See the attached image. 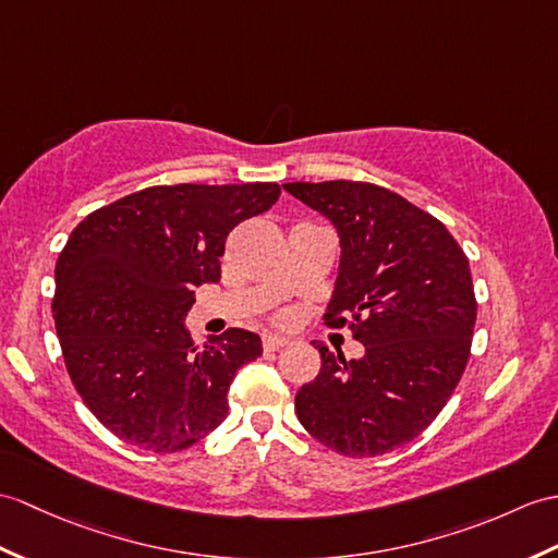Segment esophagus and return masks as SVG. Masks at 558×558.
Returning <instances> with one entry per match:
<instances>
[{"label":"esophagus","instance_id":"esophagus-1","mask_svg":"<svg viewBox=\"0 0 558 558\" xmlns=\"http://www.w3.org/2000/svg\"><path fill=\"white\" fill-rule=\"evenodd\" d=\"M284 344H290L288 338H280V335H264V349L266 352H278Z\"/></svg>","mask_w":558,"mask_h":558}]
</instances>
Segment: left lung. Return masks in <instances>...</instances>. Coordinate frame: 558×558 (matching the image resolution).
Wrapping results in <instances>:
<instances>
[{"mask_svg":"<svg viewBox=\"0 0 558 558\" xmlns=\"http://www.w3.org/2000/svg\"><path fill=\"white\" fill-rule=\"evenodd\" d=\"M282 187L338 230L326 323L364 344L349 361L318 344L320 371L296 392V418L338 454H387L437 418L469 364L477 316L469 258L435 216L380 185Z\"/></svg>","mask_w":558,"mask_h":558,"instance_id":"obj_1","label":"left lung"}]
</instances>
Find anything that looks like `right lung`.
<instances>
[{
	"label": "right lung",
	"instance_id": "1",
	"mask_svg": "<svg viewBox=\"0 0 558 558\" xmlns=\"http://www.w3.org/2000/svg\"><path fill=\"white\" fill-rule=\"evenodd\" d=\"M276 183L157 185L89 214L57 258L51 311L66 371L123 442L173 454L223 423L235 373L262 356L230 328L194 347V288L220 280L228 232L268 211Z\"/></svg>",
	"mask_w": 558,
	"mask_h": 558
}]
</instances>
